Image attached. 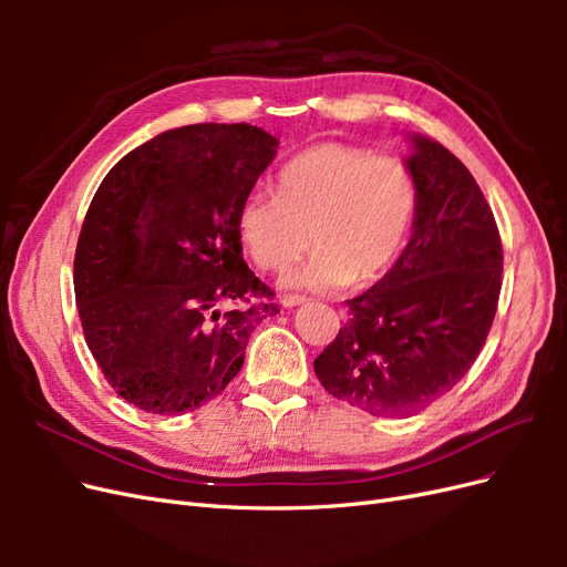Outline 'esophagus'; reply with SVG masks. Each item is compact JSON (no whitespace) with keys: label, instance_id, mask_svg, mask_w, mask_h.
Instances as JSON below:
<instances>
[{"label":"esophagus","instance_id":"34e87169","mask_svg":"<svg viewBox=\"0 0 567 567\" xmlns=\"http://www.w3.org/2000/svg\"><path fill=\"white\" fill-rule=\"evenodd\" d=\"M307 298H302V296H284L281 298V305L284 307H288V310H290V307H298V305H302Z\"/></svg>","mask_w":567,"mask_h":567}]
</instances>
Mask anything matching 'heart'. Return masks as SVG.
<instances>
[{
  "label": "heart",
  "mask_w": 567,
  "mask_h": 567,
  "mask_svg": "<svg viewBox=\"0 0 567 567\" xmlns=\"http://www.w3.org/2000/svg\"><path fill=\"white\" fill-rule=\"evenodd\" d=\"M414 215L416 182L400 158L321 142L281 167L277 196L244 198L236 229L262 269H286L312 244L310 260L284 274L288 288H364L398 262Z\"/></svg>",
  "instance_id": "1"
}]
</instances>
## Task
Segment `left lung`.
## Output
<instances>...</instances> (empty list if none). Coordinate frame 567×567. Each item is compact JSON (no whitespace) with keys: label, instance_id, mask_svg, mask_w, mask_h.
<instances>
[{"label":"left lung","instance_id":"left-lung-1","mask_svg":"<svg viewBox=\"0 0 567 567\" xmlns=\"http://www.w3.org/2000/svg\"><path fill=\"white\" fill-rule=\"evenodd\" d=\"M406 140L416 182L409 241L379 284L348 300L352 319L315 359L329 394L383 419L419 414L468 373L504 269L499 229L468 167L423 134Z\"/></svg>","mask_w":567,"mask_h":567}]
</instances>
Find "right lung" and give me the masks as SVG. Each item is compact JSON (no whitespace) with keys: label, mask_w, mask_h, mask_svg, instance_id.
<instances>
[{"label":"right lung","mask_w":567,"mask_h":567,"mask_svg":"<svg viewBox=\"0 0 567 567\" xmlns=\"http://www.w3.org/2000/svg\"><path fill=\"white\" fill-rule=\"evenodd\" d=\"M279 140L246 123L186 125L113 165L84 217L75 300L84 340L120 398L148 414L194 411L241 371L274 305L244 260L236 215Z\"/></svg>","instance_id":"obj_1"}]
</instances>
